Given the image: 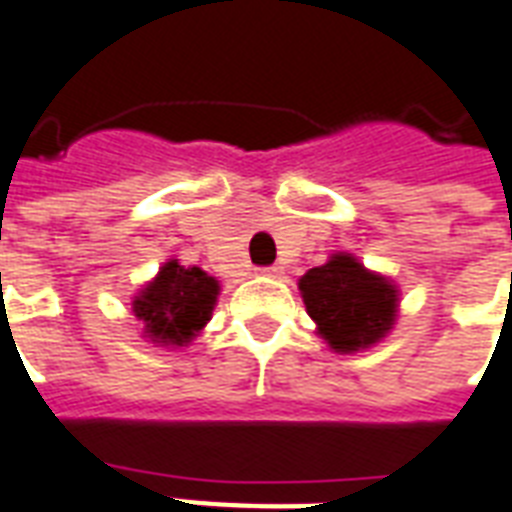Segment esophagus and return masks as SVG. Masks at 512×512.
Here are the masks:
<instances>
[{
    "label": "esophagus",
    "mask_w": 512,
    "mask_h": 512,
    "mask_svg": "<svg viewBox=\"0 0 512 512\" xmlns=\"http://www.w3.org/2000/svg\"><path fill=\"white\" fill-rule=\"evenodd\" d=\"M279 273H282L279 265H265V268H260V276H279Z\"/></svg>",
    "instance_id": "obj_1"
}]
</instances>
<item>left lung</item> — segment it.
<instances>
[{"label": "left lung", "instance_id": "obj_1", "mask_svg": "<svg viewBox=\"0 0 512 512\" xmlns=\"http://www.w3.org/2000/svg\"><path fill=\"white\" fill-rule=\"evenodd\" d=\"M298 287L319 335L341 354L368 349L395 325L400 303L395 284L346 252L300 276Z\"/></svg>", "mask_w": 512, "mask_h": 512}]
</instances>
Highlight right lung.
Returning a JSON list of instances; mask_svg holds the SVG:
<instances>
[{"label":"right lung","instance_id":"1","mask_svg":"<svg viewBox=\"0 0 512 512\" xmlns=\"http://www.w3.org/2000/svg\"><path fill=\"white\" fill-rule=\"evenodd\" d=\"M220 284L198 265L185 268L177 260L163 263L158 276L134 298L136 319L144 335L161 346H187L212 319Z\"/></svg>","mask_w":512,"mask_h":512}]
</instances>
